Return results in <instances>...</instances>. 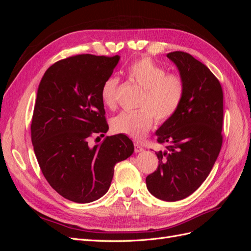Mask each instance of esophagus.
<instances>
[{
	"label": "esophagus",
	"mask_w": 251,
	"mask_h": 251,
	"mask_svg": "<svg viewBox=\"0 0 251 251\" xmlns=\"http://www.w3.org/2000/svg\"><path fill=\"white\" fill-rule=\"evenodd\" d=\"M134 149H135V153H140V151H143V148L139 143H134Z\"/></svg>",
	"instance_id": "esophagus-1"
}]
</instances>
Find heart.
<instances>
[{"mask_svg": "<svg viewBox=\"0 0 251 251\" xmlns=\"http://www.w3.org/2000/svg\"><path fill=\"white\" fill-rule=\"evenodd\" d=\"M128 76L143 90L139 108L136 112H124L111 120L116 134L141 139L157 123H164L178 111L184 95V82L180 75L166 73L160 65L150 57L136 60L128 67ZM118 78L109 77L101 87V100L109 109L116 108Z\"/></svg>", "mask_w": 251, "mask_h": 251, "instance_id": "heart-1", "label": "heart"}]
</instances>
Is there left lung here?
I'll use <instances>...</instances> for the list:
<instances>
[{
  "label": "left lung",
  "mask_w": 251,
  "mask_h": 251,
  "mask_svg": "<svg viewBox=\"0 0 251 251\" xmlns=\"http://www.w3.org/2000/svg\"><path fill=\"white\" fill-rule=\"evenodd\" d=\"M184 82L183 100L176 114L158 128L157 141L168 143L156 153L157 170L147 177L156 198L174 202L186 198L209 175L222 147L223 91L208 68L191 54H166Z\"/></svg>",
  "instance_id": "left-lung-1"
}]
</instances>
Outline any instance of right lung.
Returning a JSON list of instances; mask_svg holds the SVG:
<instances>
[{
  "label": "right lung",
  "mask_w": 251,
  "mask_h": 251,
  "mask_svg": "<svg viewBox=\"0 0 251 251\" xmlns=\"http://www.w3.org/2000/svg\"><path fill=\"white\" fill-rule=\"evenodd\" d=\"M119 58L80 54L58 60L37 89L31 123L34 154L51 187L73 202L101 198L114 166L134 151L132 140L123 134L107 136L94 147L89 143L93 134L109 130L100 92Z\"/></svg>",
  "instance_id": "right-lung-1"
}]
</instances>
